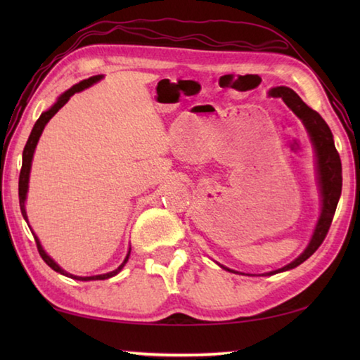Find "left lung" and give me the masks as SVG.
<instances>
[{
	"instance_id": "8db88e82",
	"label": "left lung",
	"mask_w": 360,
	"mask_h": 360,
	"mask_svg": "<svg viewBox=\"0 0 360 360\" xmlns=\"http://www.w3.org/2000/svg\"><path fill=\"white\" fill-rule=\"evenodd\" d=\"M270 96H275V98H283V101L288 105L298 119L303 122V125L307 127L309 133V138H311V143L316 150V158H318V179H319V191H321V216L319 221L316 224L314 233L311 236V241H309L308 248L298 255V257L290 262L289 265H285L279 270L266 273L268 276L276 275L279 271H288L292 268L298 266L303 264L304 260L316 252L322 241H324L328 229H330L332 219L335 214V210H337L340 195H341V184H343V179H341V160L337 149H335L333 143V135L326 120L321 117V115L313 111L311 108L304 105L300 96H298L294 90L289 87H276L270 90ZM225 268L224 265H221ZM229 270V268H225ZM231 271V270H229Z\"/></svg>"
}]
</instances>
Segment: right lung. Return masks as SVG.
<instances>
[{
  "mask_svg": "<svg viewBox=\"0 0 360 360\" xmlns=\"http://www.w3.org/2000/svg\"><path fill=\"white\" fill-rule=\"evenodd\" d=\"M103 76H94V77H89L85 79V81L79 82L76 85H72V87L70 90H66V92L63 95L58 96V100L56 101V105L51 106L47 109V111H44L41 114V117L36 120V124L33 127L32 133H30V138L28 141L25 144V149H23V155H22V169H20V176H19V202H20V211H22V216L25 221L28 222V217H27V211H25V200H27V192H28V179H30V169H32V160H33V154H34V149H36V144H38L39 141V136L42 130H44V127L49 120H51L53 115H56L60 109H62L66 103H68V100L71 98L72 95H75L76 92H81V90L90 87V85L98 82L100 79ZM34 241H36V246H38V251H39V255L42 257V260L46 262V264L52 268V270H56L57 273H60V275H65L68 278H72V279H77V281H96V279H108V278H112L117 275V273L124 268V265L127 264V260H129L130 257V251L129 254H127L125 260L122 262V264L115 268L114 271H109V273H105V275H96V276H75L71 275V273L65 271L63 268H60L56 262H53L49 255L46 254L44 249H42L41 243L38 240V236L34 235Z\"/></svg>",
  "mask_w": 360,
  "mask_h": 360,
  "instance_id": "1",
  "label": "right lung"
}]
</instances>
